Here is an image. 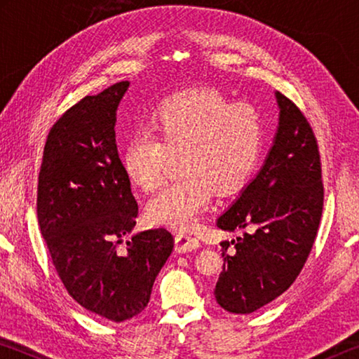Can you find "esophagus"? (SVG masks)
<instances>
[{"mask_svg": "<svg viewBox=\"0 0 359 359\" xmlns=\"http://www.w3.org/2000/svg\"><path fill=\"white\" fill-rule=\"evenodd\" d=\"M199 245V239L194 238L191 234L187 233H179L175 236V252L179 253H185V252H191L194 248H198Z\"/></svg>", "mask_w": 359, "mask_h": 359, "instance_id": "esophagus-1", "label": "esophagus"}]
</instances>
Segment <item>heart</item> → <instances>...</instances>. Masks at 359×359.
Wrapping results in <instances>:
<instances>
[{"mask_svg": "<svg viewBox=\"0 0 359 359\" xmlns=\"http://www.w3.org/2000/svg\"><path fill=\"white\" fill-rule=\"evenodd\" d=\"M264 145V121L257 109L234 104L217 90L175 95L155 109L149 133L130 137L121 161L133 184L155 190L171 156L179 154L177 179L147 204L151 223L191 228L214 190L229 194L244 187L257 169Z\"/></svg>", "mask_w": 359, "mask_h": 359, "instance_id": "b5f03b06", "label": "heart"}]
</instances>
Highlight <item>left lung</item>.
<instances>
[{
	"label": "left lung",
	"mask_w": 359,
	"mask_h": 359,
	"mask_svg": "<svg viewBox=\"0 0 359 359\" xmlns=\"http://www.w3.org/2000/svg\"><path fill=\"white\" fill-rule=\"evenodd\" d=\"M278 128L263 168L218 217L224 231L244 229L224 247L215 299L231 313H253L285 293L311 253L325 190L317 137L306 115L276 93Z\"/></svg>",
	"instance_id": "1"
}]
</instances>
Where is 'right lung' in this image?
<instances>
[{
    "label": "right lung",
    "instance_id": "1",
    "mask_svg": "<svg viewBox=\"0 0 359 359\" xmlns=\"http://www.w3.org/2000/svg\"><path fill=\"white\" fill-rule=\"evenodd\" d=\"M117 82L68 109L48 131L38 179V222L52 263L72 299L100 318L130 320L150 301L174 248L165 228L123 238L137 203L115 144Z\"/></svg>",
    "mask_w": 359,
    "mask_h": 359
}]
</instances>
